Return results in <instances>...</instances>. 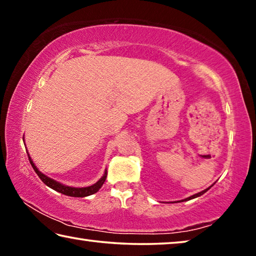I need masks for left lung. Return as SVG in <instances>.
<instances>
[{
	"mask_svg": "<svg viewBox=\"0 0 256 256\" xmlns=\"http://www.w3.org/2000/svg\"><path fill=\"white\" fill-rule=\"evenodd\" d=\"M209 188H206V190H202V192H200V193H196V194H194V196H190V198H185V200H183V201H188V200H192V198H198V196H202V194H204L208 190Z\"/></svg>",
	"mask_w": 256,
	"mask_h": 256,
	"instance_id": "left-lung-1",
	"label": "left lung"
}]
</instances>
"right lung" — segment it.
<instances>
[{
	"instance_id": "add662e5",
	"label": "right lung",
	"mask_w": 256,
	"mask_h": 256,
	"mask_svg": "<svg viewBox=\"0 0 256 256\" xmlns=\"http://www.w3.org/2000/svg\"><path fill=\"white\" fill-rule=\"evenodd\" d=\"M28 158H29L30 164H32V166L34 168V170L36 172V174L38 176H40V178L42 180V183H45L47 186H48V188H53L54 190H58V192L62 193V194H64V196H68L84 198V196H92V194H94L96 192H98L99 188H100L102 184L105 183L106 177H107V172H105V174H104V176L97 182L96 184L88 186V188H71V186H66L63 184H60V183H58V182H56L54 180L50 178V177H47L46 175L42 174V172L37 170V167L34 166V164L32 162V160L29 157V156H28Z\"/></svg>"
}]
</instances>
